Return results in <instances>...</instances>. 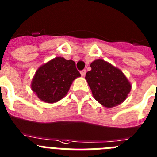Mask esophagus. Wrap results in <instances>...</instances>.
<instances>
[{
  "label": "esophagus",
  "instance_id": "34e87169",
  "mask_svg": "<svg viewBox=\"0 0 157 157\" xmlns=\"http://www.w3.org/2000/svg\"><path fill=\"white\" fill-rule=\"evenodd\" d=\"M80 73H81V75L82 76V77H84V76L86 75V70H82Z\"/></svg>",
  "mask_w": 157,
  "mask_h": 157
}]
</instances>
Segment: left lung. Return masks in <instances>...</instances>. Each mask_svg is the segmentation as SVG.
<instances>
[{
  "label": "left lung",
  "instance_id": "left-lung-1",
  "mask_svg": "<svg viewBox=\"0 0 157 157\" xmlns=\"http://www.w3.org/2000/svg\"><path fill=\"white\" fill-rule=\"evenodd\" d=\"M90 67L85 78L94 99L107 108L122 103L132 89L122 71L103 59L93 61Z\"/></svg>",
  "mask_w": 157,
  "mask_h": 157
}]
</instances>
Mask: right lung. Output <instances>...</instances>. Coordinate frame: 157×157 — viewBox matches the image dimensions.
<instances>
[{
	"label": "right lung",
	"mask_w": 157,
	"mask_h": 157,
	"mask_svg": "<svg viewBox=\"0 0 157 157\" xmlns=\"http://www.w3.org/2000/svg\"><path fill=\"white\" fill-rule=\"evenodd\" d=\"M80 76L74 61L56 57L37 70L31 89L41 101L56 103L67 95L74 80Z\"/></svg>",
	"instance_id": "right-lung-1"
}]
</instances>
